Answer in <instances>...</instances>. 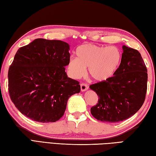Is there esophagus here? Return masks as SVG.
<instances>
[{
	"label": "esophagus",
	"instance_id": "1",
	"mask_svg": "<svg viewBox=\"0 0 156 156\" xmlns=\"http://www.w3.org/2000/svg\"><path fill=\"white\" fill-rule=\"evenodd\" d=\"M80 88H81L82 91H85L88 88V84L86 83H82L80 84Z\"/></svg>",
	"mask_w": 156,
	"mask_h": 156
}]
</instances>
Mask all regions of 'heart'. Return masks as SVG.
Here are the masks:
<instances>
[{
	"instance_id": "heart-1",
	"label": "heart",
	"mask_w": 156,
	"mask_h": 156,
	"mask_svg": "<svg viewBox=\"0 0 156 156\" xmlns=\"http://www.w3.org/2000/svg\"><path fill=\"white\" fill-rule=\"evenodd\" d=\"M76 55L77 58H70L67 66L69 76L74 79L82 78L88 68L89 75L94 80L105 81L114 75L121 61L118 48L92 44L80 46Z\"/></svg>"
}]
</instances>
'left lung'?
Segmentation results:
<instances>
[{"label": "left lung", "mask_w": 156, "mask_h": 156, "mask_svg": "<svg viewBox=\"0 0 156 156\" xmlns=\"http://www.w3.org/2000/svg\"><path fill=\"white\" fill-rule=\"evenodd\" d=\"M119 68L108 80L90 85L99 97L90 108L97 120L118 122L130 118L145 101L147 88V71L139 52L123 46Z\"/></svg>", "instance_id": "1"}]
</instances>
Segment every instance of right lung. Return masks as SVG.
<instances>
[{
    "mask_svg": "<svg viewBox=\"0 0 156 156\" xmlns=\"http://www.w3.org/2000/svg\"><path fill=\"white\" fill-rule=\"evenodd\" d=\"M69 50L65 42L44 38L18 49L9 69L8 89L23 115L42 123L63 116L69 97L80 91L79 82L65 72Z\"/></svg>",
    "mask_w": 156,
    "mask_h": 156,
    "instance_id": "1",
    "label": "right lung"
}]
</instances>
